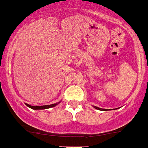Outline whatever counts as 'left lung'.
<instances>
[{"label":"left lung","mask_w":148,"mask_h":148,"mask_svg":"<svg viewBox=\"0 0 148 148\" xmlns=\"http://www.w3.org/2000/svg\"><path fill=\"white\" fill-rule=\"evenodd\" d=\"M94 108H96V109H98V110H106V109H105H105H102V108H98V107H94Z\"/></svg>","instance_id":"left-lung-1"}]
</instances>
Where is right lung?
<instances>
[{
	"label": "right lung",
	"instance_id": "right-lung-1",
	"mask_svg": "<svg viewBox=\"0 0 148 148\" xmlns=\"http://www.w3.org/2000/svg\"><path fill=\"white\" fill-rule=\"evenodd\" d=\"M28 107H29L30 108L34 109V110H42V109H47V108H50L56 106L57 104H53V105H43V106H32V105L25 104Z\"/></svg>",
	"mask_w": 148,
	"mask_h": 148
}]
</instances>
